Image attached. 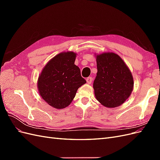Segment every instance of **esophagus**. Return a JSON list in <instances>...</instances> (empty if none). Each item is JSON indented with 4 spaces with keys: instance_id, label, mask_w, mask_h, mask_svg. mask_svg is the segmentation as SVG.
<instances>
[{
    "instance_id": "1",
    "label": "esophagus",
    "mask_w": 160,
    "mask_h": 160,
    "mask_svg": "<svg viewBox=\"0 0 160 160\" xmlns=\"http://www.w3.org/2000/svg\"><path fill=\"white\" fill-rule=\"evenodd\" d=\"M92 77H88V78L86 79V81H87V83H89V84H90V83H91V82H92Z\"/></svg>"
}]
</instances>
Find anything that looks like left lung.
Wrapping results in <instances>:
<instances>
[{
  "label": "left lung",
  "instance_id": "left-lung-1",
  "mask_svg": "<svg viewBox=\"0 0 160 160\" xmlns=\"http://www.w3.org/2000/svg\"><path fill=\"white\" fill-rule=\"evenodd\" d=\"M98 72L93 82L96 99L109 108L123 104L133 88L132 73L123 61L113 52L97 55Z\"/></svg>",
  "mask_w": 160,
  "mask_h": 160
}]
</instances>
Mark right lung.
<instances>
[{"label": "right lung", "mask_w": 160, "mask_h": 160, "mask_svg": "<svg viewBox=\"0 0 160 160\" xmlns=\"http://www.w3.org/2000/svg\"><path fill=\"white\" fill-rule=\"evenodd\" d=\"M75 57L73 52L60 53L48 62L38 77L37 86L41 98L53 108L67 107L77 89L86 83L75 65Z\"/></svg>", "instance_id": "1"}]
</instances>
